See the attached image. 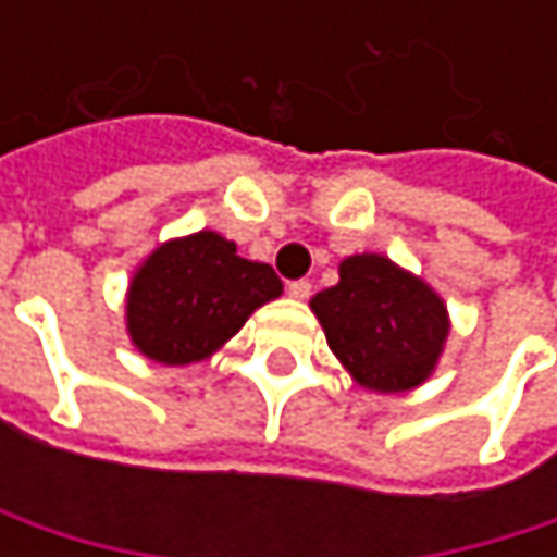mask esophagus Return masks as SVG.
I'll return each mask as SVG.
<instances>
[{
	"instance_id": "obj_1",
	"label": "esophagus",
	"mask_w": 557,
	"mask_h": 557,
	"mask_svg": "<svg viewBox=\"0 0 557 557\" xmlns=\"http://www.w3.org/2000/svg\"><path fill=\"white\" fill-rule=\"evenodd\" d=\"M286 293H289L293 299H309V293H312V283H309V280H293V283L286 286Z\"/></svg>"
}]
</instances>
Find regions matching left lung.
<instances>
[{
    "label": "left lung",
    "instance_id": "obj_1",
    "mask_svg": "<svg viewBox=\"0 0 557 557\" xmlns=\"http://www.w3.org/2000/svg\"><path fill=\"white\" fill-rule=\"evenodd\" d=\"M325 342L358 387L406 393L422 387L445 351L451 315L422 277L387 255H351L338 283L309 299Z\"/></svg>",
    "mask_w": 557,
    "mask_h": 557
}]
</instances>
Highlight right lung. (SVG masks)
<instances>
[{
    "label": "right lung",
    "instance_id": "right-lung-1",
    "mask_svg": "<svg viewBox=\"0 0 557 557\" xmlns=\"http://www.w3.org/2000/svg\"><path fill=\"white\" fill-rule=\"evenodd\" d=\"M283 283L264 261L212 228L161 242L128 280L125 332L154 364L186 368L212 358Z\"/></svg>",
    "mask_w": 557,
    "mask_h": 557
}]
</instances>
